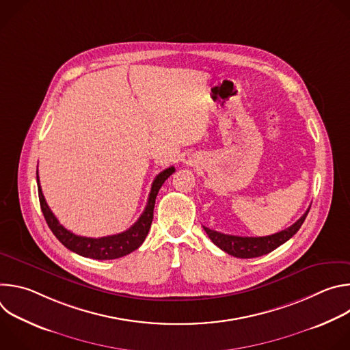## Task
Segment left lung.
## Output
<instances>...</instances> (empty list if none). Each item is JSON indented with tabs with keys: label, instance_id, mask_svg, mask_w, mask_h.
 Instances as JSON below:
<instances>
[{
	"label": "left lung",
	"instance_id": "8db88e82",
	"mask_svg": "<svg viewBox=\"0 0 350 350\" xmlns=\"http://www.w3.org/2000/svg\"><path fill=\"white\" fill-rule=\"evenodd\" d=\"M310 208L305 212V215L299 219L296 223H293L291 227L273 234L267 237H238V235H228L223 234L215 230H211L204 226V230L206 231L208 237L212 239V242L219 246L221 251L227 252L228 255L239 259H252L259 258L263 255L270 254L275 247L286 242L289 238H292L297 230L304 224Z\"/></svg>",
	"mask_w": 350,
	"mask_h": 350
}]
</instances>
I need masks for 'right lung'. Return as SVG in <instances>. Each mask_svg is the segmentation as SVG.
<instances>
[{"label":"right lung","instance_id":"1","mask_svg":"<svg viewBox=\"0 0 350 350\" xmlns=\"http://www.w3.org/2000/svg\"><path fill=\"white\" fill-rule=\"evenodd\" d=\"M176 172V169L172 166L163 172H161L151 187V192L148 196V204L142 212V215L138 217V220L126 231L115 235L101 237V238H88V237H80L73 234L72 231L66 230L55 217V215L49 209V206L45 202V198L42 195L40 181H38V173H37V187H38V199L41 212L44 215V219L51 228L54 235L65 245L69 251L95 260H111V259H119L123 258L133 251L145 241V237L148 235L149 228H151L152 220H154V208H155V199L157 195L162 187V184Z\"/></svg>","mask_w":350,"mask_h":350}]
</instances>
